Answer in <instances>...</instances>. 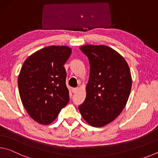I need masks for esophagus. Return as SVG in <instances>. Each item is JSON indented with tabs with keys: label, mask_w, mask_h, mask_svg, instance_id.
Here are the masks:
<instances>
[{
	"label": "esophagus",
	"mask_w": 158,
	"mask_h": 158,
	"mask_svg": "<svg viewBox=\"0 0 158 158\" xmlns=\"http://www.w3.org/2000/svg\"><path fill=\"white\" fill-rule=\"evenodd\" d=\"M78 90L79 88H73V89H72V91H73V93H76Z\"/></svg>",
	"instance_id": "esophagus-1"
}]
</instances>
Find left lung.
<instances>
[{
  "label": "left lung",
  "instance_id": "obj_1",
  "mask_svg": "<svg viewBox=\"0 0 158 158\" xmlns=\"http://www.w3.org/2000/svg\"><path fill=\"white\" fill-rule=\"evenodd\" d=\"M89 60L86 97L79 106L81 116L93 127H103L119 116L132 89L130 68L124 58L105 45L80 47Z\"/></svg>",
  "mask_w": 158,
  "mask_h": 158
}]
</instances>
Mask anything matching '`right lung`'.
<instances>
[{
  "mask_svg": "<svg viewBox=\"0 0 158 158\" xmlns=\"http://www.w3.org/2000/svg\"><path fill=\"white\" fill-rule=\"evenodd\" d=\"M72 53L66 46H49L31 55L18 77L21 102L32 118L48 125L69 100L66 86V61Z\"/></svg>",
  "mask_w": 158,
  "mask_h": 158,
  "instance_id": "obj_1",
  "label": "right lung"
}]
</instances>
